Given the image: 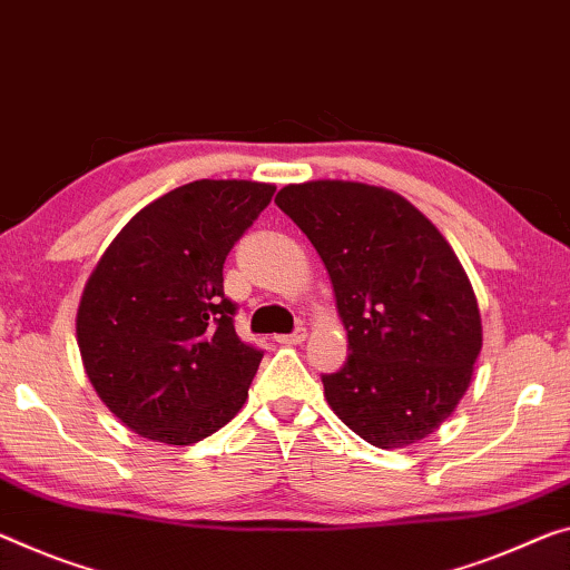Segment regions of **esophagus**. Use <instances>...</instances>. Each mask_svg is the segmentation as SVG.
Wrapping results in <instances>:
<instances>
[{"label":"esophagus","instance_id":"1","mask_svg":"<svg viewBox=\"0 0 570 570\" xmlns=\"http://www.w3.org/2000/svg\"><path fill=\"white\" fill-rule=\"evenodd\" d=\"M305 336H308V331L303 326H297L293 334H285V336H277V344H285V346H295V344H303Z\"/></svg>","mask_w":570,"mask_h":570}]
</instances>
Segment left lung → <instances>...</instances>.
I'll use <instances>...</instances> for the list:
<instances>
[{
    "mask_svg": "<svg viewBox=\"0 0 570 570\" xmlns=\"http://www.w3.org/2000/svg\"><path fill=\"white\" fill-rule=\"evenodd\" d=\"M275 204L328 269L348 358L323 374L334 413L376 449L423 441L456 410L481 352L474 287L451 244L395 190L308 180Z\"/></svg>",
    "mask_w": 570,
    "mask_h": 570,
    "instance_id": "1",
    "label": "left lung"
}]
</instances>
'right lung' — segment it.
Masks as SVG:
<instances>
[{
	"instance_id": "obj_1",
	"label": "right lung",
	"mask_w": 570,
	"mask_h": 570,
	"mask_svg": "<svg viewBox=\"0 0 570 570\" xmlns=\"http://www.w3.org/2000/svg\"><path fill=\"white\" fill-rule=\"evenodd\" d=\"M257 180H194L129 218L76 315L96 395L137 435L190 445L239 413L262 352L234 331L224 262L273 200Z\"/></svg>"
}]
</instances>
